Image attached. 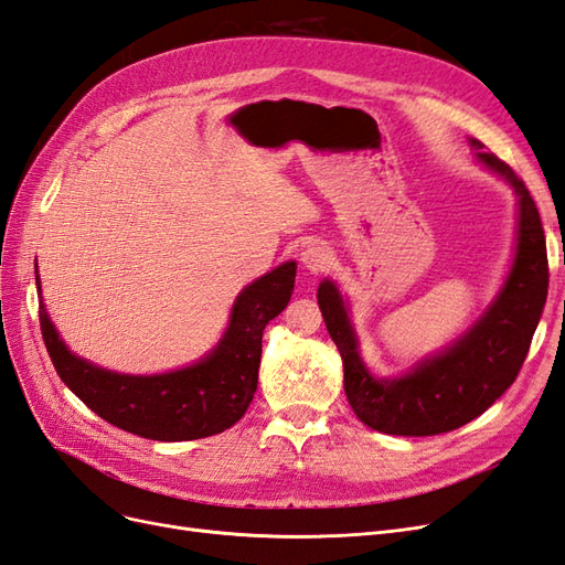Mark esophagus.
Wrapping results in <instances>:
<instances>
[{
  "label": "esophagus",
  "instance_id": "esophagus-1",
  "mask_svg": "<svg viewBox=\"0 0 565 565\" xmlns=\"http://www.w3.org/2000/svg\"><path fill=\"white\" fill-rule=\"evenodd\" d=\"M332 262H334V256H332L330 247H324V245H320V243L309 245V247H306V249L301 252V264H303L306 270H311V273H324V270H330Z\"/></svg>",
  "mask_w": 565,
  "mask_h": 565
}]
</instances>
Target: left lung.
<instances>
[{
  "label": "left lung",
  "mask_w": 565,
  "mask_h": 565,
  "mask_svg": "<svg viewBox=\"0 0 565 565\" xmlns=\"http://www.w3.org/2000/svg\"><path fill=\"white\" fill-rule=\"evenodd\" d=\"M476 158L504 177L519 195V247L511 276L490 311L443 355L401 380H374L358 355L355 334L337 287L324 280L318 303L344 361L347 398L363 424L391 436L448 434L483 415L516 382L540 322L550 262L542 218L525 183L504 160L471 141Z\"/></svg>",
  "instance_id": "1"
}]
</instances>
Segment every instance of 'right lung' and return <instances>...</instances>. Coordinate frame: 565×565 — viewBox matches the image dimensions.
I'll list each match as a JSON object with an SVG mask.
<instances>
[{
    "label": "right lung",
    "instance_id": "obj_1",
    "mask_svg": "<svg viewBox=\"0 0 565 565\" xmlns=\"http://www.w3.org/2000/svg\"><path fill=\"white\" fill-rule=\"evenodd\" d=\"M297 264L287 262L237 297L221 344L193 367L129 377L79 361L40 311V330L58 377L117 429L152 440H195L221 434L245 415L259 377L262 337L292 297ZM40 289V276H38Z\"/></svg>",
    "mask_w": 565,
    "mask_h": 565
}]
</instances>
